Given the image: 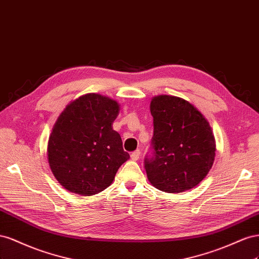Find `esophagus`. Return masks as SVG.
Here are the masks:
<instances>
[{"instance_id": "1", "label": "esophagus", "mask_w": 259, "mask_h": 259, "mask_svg": "<svg viewBox=\"0 0 259 259\" xmlns=\"http://www.w3.org/2000/svg\"><path fill=\"white\" fill-rule=\"evenodd\" d=\"M140 154H141V152H140V150H137V151H135V152H132L131 153V159L132 160H138L139 158H140Z\"/></svg>"}]
</instances>
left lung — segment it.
<instances>
[{"label":"left lung","mask_w":259,"mask_h":259,"mask_svg":"<svg viewBox=\"0 0 259 259\" xmlns=\"http://www.w3.org/2000/svg\"><path fill=\"white\" fill-rule=\"evenodd\" d=\"M151 114V153L144 158L147 178L168 193L194 188L215 159V138L208 121L189 102L171 95L154 98Z\"/></svg>","instance_id":"1"}]
</instances>
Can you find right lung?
Returning <instances> with one entry per match:
<instances>
[{
	"instance_id": "obj_1",
	"label": "right lung",
	"mask_w": 259,
	"mask_h": 259,
	"mask_svg": "<svg viewBox=\"0 0 259 259\" xmlns=\"http://www.w3.org/2000/svg\"><path fill=\"white\" fill-rule=\"evenodd\" d=\"M118 112L117 102L91 93L73 101L58 117L48 156L52 172L65 189L81 195L100 193L129 159L112 127Z\"/></svg>"
}]
</instances>
